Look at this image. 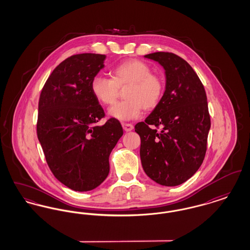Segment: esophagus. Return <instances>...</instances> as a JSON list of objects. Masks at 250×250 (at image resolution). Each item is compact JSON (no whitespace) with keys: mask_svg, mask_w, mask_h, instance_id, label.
Returning <instances> with one entry per match:
<instances>
[{"mask_svg":"<svg viewBox=\"0 0 250 250\" xmlns=\"http://www.w3.org/2000/svg\"><path fill=\"white\" fill-rule=\"evenodd\" d=\"M122 126H123L124 130L126 131V132L133 130V128H134V125L132 124H128V123H122Z\"/></svg>","mask_w":250,"mask_h":250,"instance_id":"1","label":"esophagus"}]
</instances>
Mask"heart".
<instances>
[{"mask_svg": "<svg viewBox=\"0 0 250 250\" xmlns=\"http://www.w3.org/2000/svg\"><path fill=\"white\" fill-rule=\"evenodd\" d=\"M112 79L96 75L91 82V90L95 98L105 106L112 105L118 95L120 88L125 91V101L116 103L108 109V114L119 121L139 118L143 107L151 110L161 101L165 93L162 78L152 74V68L143 61L128 60L111 70Z\"/></svg>", "mask_w": 250, "mask_h": 250, "instance_id": "b5f03b06", "label": "heart"}]
</instances>
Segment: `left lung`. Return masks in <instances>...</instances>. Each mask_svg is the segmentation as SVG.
<instances>
[{
	"mask_svg": "<svg viewBox=\"0 0 250 250\" xmlns=\"http://www.w3.org/2000/svg\"><path fill=\"white\" fill-rule=\"evenodd\" d=\"M144 58L165 70V93L145 122L135 131L141 137V160L145 173L165 187L191 178L202 164L211 127L204 87L188 62L169 52Z\"/></svg>",
	"mask_w": 250,
	"mask_h": 250,
	"instance_id": "1",
	"label": "left lung"
}]
</instances>
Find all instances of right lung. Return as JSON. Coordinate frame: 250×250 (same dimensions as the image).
I'll list each match as a JSON object with an SVG mask.
<instances>
[{
    "label": "right lung",
    "instance_id": "obj_1",
    "mask_svg": "<svg viewBox=\"0 0 250 250\" xmlns=\"http://www.w3.org/2000/svg\"><path fill=\"white\" fill-rule=\"evenodd\" d=\"M106 55L83 53L62 62L48 77L38 104L37 138L55 178L72 190L95 189L107 178L108 157L123 136L91 90Z\"/></svg>",
    "mask_w": 250,
    "mask_h": 250
}]
</instances>
